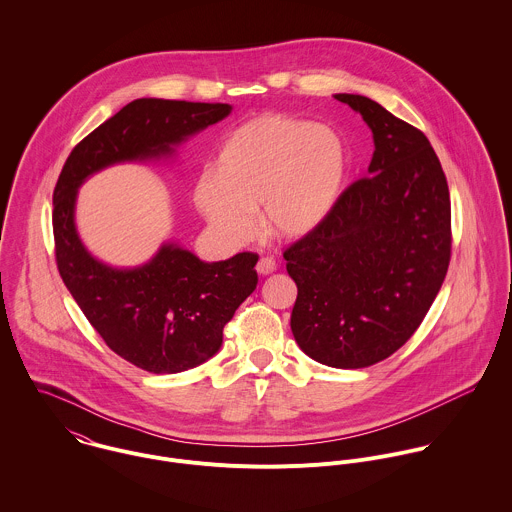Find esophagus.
<instances>
[{"instance_id": "1", "label": "esophagus", "mask_w": 512, "mask_h": 512, "mask_svg": "<svg viewBox=\"0 0 512 512\" xmlns=\"http://www.w3.org/2000/svg\"><path fill=\"white\" fill-rule=\"evenodd\" d=\"M256 270H258V274L268 276V274L276 272V260H274V258H270V256H264V258H260V260H258Z\"/></svg>"}]
</instances>
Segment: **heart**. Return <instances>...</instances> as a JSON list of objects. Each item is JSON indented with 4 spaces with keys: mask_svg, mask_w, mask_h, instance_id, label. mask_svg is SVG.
Masks as SVG:
<instances>
[{
    "mask_svg": "<svg viewBox=\"0 0 512 512\" xmlns=\"http://www.w3.org/2000/svg\"><path fill=\"white\" fill-rule=\"evenodd\" d=\"M217 173L195 183L203 217L232 242L254 234V211L278 238L317 228L337 205L349 169L343 138L329 126L264 114L232 130L220 144Z\"/></svg>",
    "mask_w": 512,
    "mask_h": 512,
    "instance_id": "b5f03b06",
    "label": "heart"
}]
</instances>
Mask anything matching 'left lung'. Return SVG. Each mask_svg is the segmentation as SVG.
<instances>
[{
	"label": "left lung",
	"instance_id": "8db88e82",
	"mask_svg": "<svg viewBox=\"0 0 512 512\" xmlns=\"http://www.w3.org/2000/svg\"><path fill=\"white\" fill-rule=\"evenodd\" d=\"M372 130L368 175L286 248L297 286L292 333L321 365L365 368L420 327L451 258V201L430 140L378 102L335 94Z\"/></svg>",
	"mask_w": 512,
	"mask_h": 512
}]
</instances>
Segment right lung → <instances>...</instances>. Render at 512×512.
Returning <instances> with one entry per match:
<instances>
[{
  "mask_svg": "<svg viewBox=\"0 0 512 512\" xmlns=\"http://www.w3.org/2000/svg\"><path fill=\"white\" fill-rule=\"evenodd\" d=\"M228 112L220 102L138 98L74 146L55 185V260L65 286L104 343L153 374L193 368L219 351L224 325L256 290L258 254L203 262L177 244H163L140 268H110L92 258L76 234V191L108 165L171 155L173 146Z\"/></svg>",
  "mask_w": 512,
  "mask_h": 512,
  "instance_id": "1",
  "label": "right lung"
}]
</instances>
